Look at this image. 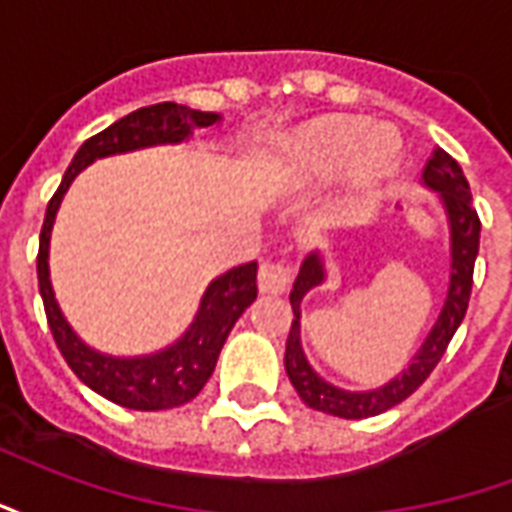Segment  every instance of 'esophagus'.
<instances>
[{"instance_id": "34e87169", "label": "esophagus", "mask_w": 512, "mask_h": 512, "mask_svg": "<svg viewBox=\"0 0 512 512\" xmlns=\"http://www.w3.org/2000/svg\"><path fill=\"white\" fill-rule=\"evenodd\" d=\"M290 282H293L290 260H266V263H260L257 285H260L263 293H285Z\"/></svg>"}]
</instances>
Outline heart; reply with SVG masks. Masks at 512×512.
Wrapping results in <instances>:
<instances>
[{"instance_id":"1","label":"heart","mask_w":512,"mask_h":512,"mask_svg":"<svg viewBox=\"0 0 512 512\" xmlns=\"http://www.w3.org/2000/svg\"><path fill=\"white\" fill-rule=\"evenodd\" d=\"M397 156L392 131L351 115L315 117L282 142V164L293 178L326 180L343 169L356 194L376 191L395 172Z\"/></svg>"}]
</instances>
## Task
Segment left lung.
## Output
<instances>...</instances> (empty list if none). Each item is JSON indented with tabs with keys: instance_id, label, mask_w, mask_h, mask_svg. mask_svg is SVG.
Listing matches in <instances>:
<instances>
[{
	"instance_id": "obj_1",
	"label": "left lung",
	"mask_w": 512,
	"mask_h": 512,
	"mask_svg": "<svg viewBox=\"0 0 512 512\" xmlns=\"http://www.w3.org/2000/svg\"><path fill=\"white\" fill-rule=\"evenodd\" d=\"M422 183L439 194L441 205L447 211V222H450V288L425 343L419 345V351L408 362V367H403V373L392 378L389 384L367 389V392H348V389L329 384L312 370L301 348V299L326 279V268H323L321 252H310L301 263L299 277L290 290L293 323H290L288 343H285V370L301 400L315 411L343 419H365L384 414L386 408L403 403L408 395H414L419 386L425 384V378L433 373V367L439 365V359L447 351L452 334L461 326L466 307H469V296H472L474 260L480 249V216L474 211L469 180L463 175L461 164L441 147L433 150V156L422 169Z\"/></svg>"
}]
</instances>
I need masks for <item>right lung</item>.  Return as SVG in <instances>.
Returning <instances> with one entry per match:
<instances>
[{
    "instance_id": "add662e5",
    "label": "right lung",
    "mask_w": 512,
    "mask_h": 512,
    "mask_svg": "<svg viewBox=\"0 0 512 512\" xmlns=\"http://www.w3.org/2000/svg\"><path fill=\"white\" fill-rule=\"evenodd\" d=\"M219 120L222 117L216 112H197L172 101L142 106L131 115L120 117L117 123L104 128L101 134L90 136L76 150L60 189L54 191L46 208L38 249V285L54 343L73 373L93 392L117 406L134 408V411H161V408L183 406L200 395L202 386L213 376L227 334L244 315L246 307L257 299V263L252 260L213 279L202 296L194 321L178 343L147 356H109L82 343V337L73 332L54 299L49 279V238L54 216L60 211V202L73 178L84 167H90L95 158L150 145H175L189 139L194 128H208Z\"/></svg>"
}]
</instances>
